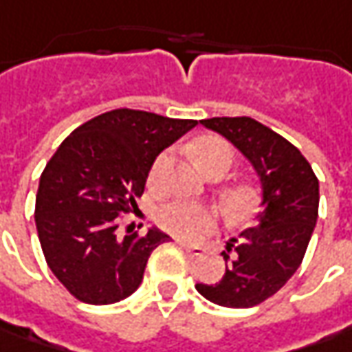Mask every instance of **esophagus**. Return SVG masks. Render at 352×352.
<instances>
[{"instance_id":"obj_1","label":"esophagus","mask_w":352,"mask_h":352,"mask_svg":"<svg viewBox=\"0 0 352 352\" xmlns=\"http://www.w3.org/2000/svg\"><path fill=\"white\" fill-rule=\"evenodd\" d=\"M177 244H179L185 252L191 254V256H203V254H205V248L199 246V244H189V242H185V240H177Z\"/></svg>"}]
</instances>
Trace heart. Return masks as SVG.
I'll return each mask as SVG.
<instances>
[{
	"mask_svg": "<svg viewBox=\"0 0 352 352\" xmlns=\"http://www.w3.org/2000/svg\"><path fill=\"white\" fill-rule=\"evenodd\" d=\"M195 161L197 165L208 171L212 167H224L228 171L230 163L234 160V151L228 142H224L221 138H205L195 146ZM171 163V151H163L157 155V160L151 165V173L149 181L157 183L161 175L165 173V169ZM222 206L226 210V214L234 221L246 219L256 206V191L248 185H234L228 187L222 192ZM157 222L161 228H165L167 232L175 234L179 238H195L203 236L206 232H212L217 228V212L210 206L201 205V203H187V201H173L167 203L157 210Z\"/></svg>",
	"mask_w": 352,
	"mask_h": 352,
	"instance_id": "b5f03b06",
	"label": "heart"
}]
</instances>
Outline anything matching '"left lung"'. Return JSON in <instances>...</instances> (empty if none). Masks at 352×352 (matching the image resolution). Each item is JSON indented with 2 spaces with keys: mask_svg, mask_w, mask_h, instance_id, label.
<instances>
[{
  "mask_svg": "<svg viewBox=\"0 0 352 352\" xmlns=\"http://www.w3.org/2000/svg\"><path fill=\"white\" fill-rule=\"evenodd\" d=\"M201 124L252 163L262 210L256 226L226 244L221 282L195 287L222 307H254L282 289L301 264L317 222L319 181L298 147L252 118H208Z\"/></svg>",
  "mask_w": 352,
  "mask_h": 352,
  "instance_id": "8db88e82",
  "label": "left lung"
}]
</instances>
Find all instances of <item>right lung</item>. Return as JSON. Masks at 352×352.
Returning a JSON list of instances; mask_svg holds the SVG:
<instances>
[{
    "label": "right lung",
    "mask_w": 352,
    "mask_h": 352,
    "mask_svg": "<svg viewBox=\"0 0 352 352\" xmlns=\"http://www.w3.org/2000/svg\"><path fill=\"white\" fill-rule=\"evenodd\" d=\"M195 126L120 108L88 120L56 149L38 181L35 224L47 264L74 298L108 305L140 287L149 256L169 236L155 226L120 236L118 226L138 208L155 157Z\"/></svg>",
    "instance_id": "obj_1"
}]
</instances>
